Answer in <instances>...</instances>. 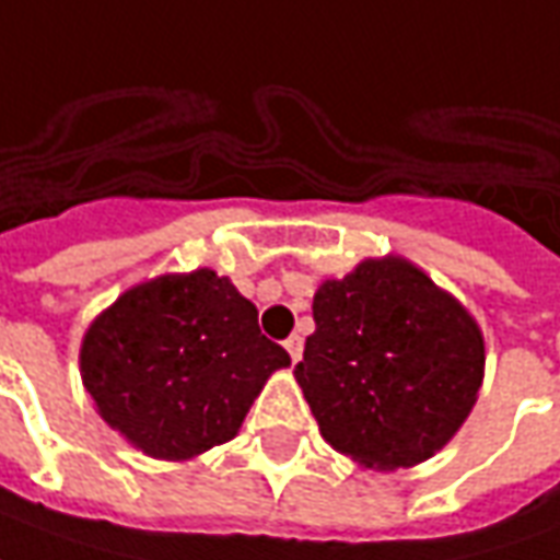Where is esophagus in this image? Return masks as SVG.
Wrapping results in <instances>:
<instances>
[{
  "mask_svg": "<svg viewBox=\"0 0 560 560\" xmlns=\"http://www.w3.org/2000/svg\"><path fill=\"white\" fill-rule=\"evenodd\" d=\"M284 348H288L291 361L296 363V361H300V354H303V339H300V336H296V334L288 336V339H284Z\"/></svg>",
  "mask_w": 560,
  "mask_h": 560,
  "instance_id": "obj_1",
  "label": "esophagus"
}]
</instances>
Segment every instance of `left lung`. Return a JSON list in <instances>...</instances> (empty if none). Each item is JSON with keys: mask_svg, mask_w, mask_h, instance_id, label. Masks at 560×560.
Here are the masks:
<instances>
[{"mask_svg": "<svg viewBox=\"0 0 560 560\" xmlns=\"http://www.w3.org/2000/svg\"><path fill=\"white\" fill-rule=\"evenodd\" d=\"M312 318L293 375L336 452L370 470L416 467L467 421L482 388V330L409 260H363L327 279Z\"/></svg>", "mask_w": 560, "mask_h": 560, "instance_id": "left-lung-1", "label": "left lung"}]
</instances>
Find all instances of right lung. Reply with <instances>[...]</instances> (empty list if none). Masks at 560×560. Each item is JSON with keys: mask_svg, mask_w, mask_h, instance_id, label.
<instances>
[{"mask_svg": "<svg viewBox=\"0 0 560 560\" xmlns=\"http://www.w3.org/2000/svg\"><path fill=\"white\" fill-rule=\"evenodd\" d=\"M291 358L257 308L212 269L120 293L81 342V378L108 428L160 460H187L240 433L254 397Z\"/></svg>", "mask_w": 560, "mask_h": 560, "instance_id": "add662e5", "label": "right lung"}]
</instances>
